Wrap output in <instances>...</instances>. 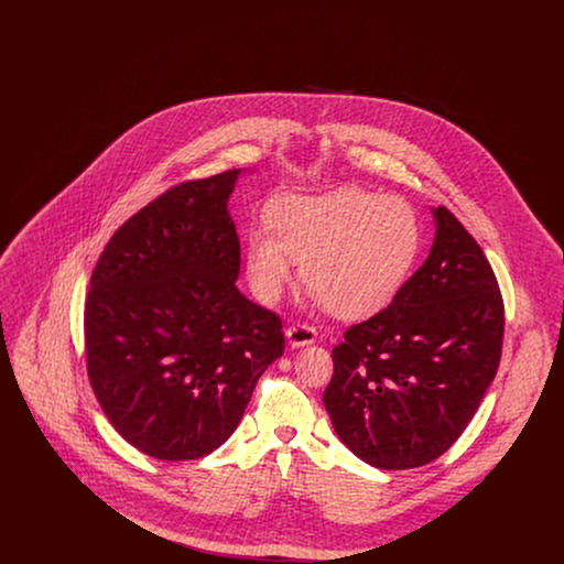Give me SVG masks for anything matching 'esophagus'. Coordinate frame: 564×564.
Returning <instances> with one entry per match:
<instances>
[{"instance_id":"1","label":"esophagus","mask_w":564,"mask_h":564,"mask_svg":"<svg viewBox=\"0 0 564 564\" xmlns=\"http://www.w3.org/2000/svg\"><path fill=\"white\" fill-rule=\"evenodd\" d=\"M285 336H288L290 347L297 349V347L313 345L317 340V329L313 325H308V323H294L292 327H288Z\"/></svg>"}]
</instances>
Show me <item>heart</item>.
<instances>
[{"mask_svg":"<svg viewBox=\"0 0 564 564\" xmlns=\"http://www.w3.org/2000/svg\"><path fill=\"white\" fill-rule=\"evenodd\" d=\"M267 230L247 237V276L264 302L276 300L302 264V281L340 319L384 308L421 249V221L402 198L359 188L283 196Z\"/></svg>","mask_w":564,"mask_h":564,"instance_id":"heart-1","label":"heart"}]
</instances>
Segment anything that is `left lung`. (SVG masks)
Here are the masks:
<instances>
[{"label": "left lung", "instance_id": "obj_1", "mask_svg": "<svg viewBox=\"0 0 564 564\" xmlns=\"http://www.w3.org/2000/svg\"><path fill=\"white\" fill-rule=\"evenodd\" d=\"M431 212L435 239L425 264L332 350L325 410L350 453L378 469H412L444 455L501 361L497 276L455 215Z\"/></svg>", "mask_w": 564, "mask_h": 564}]
</instances>
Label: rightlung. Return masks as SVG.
<instances>
[{
    "instance_id": "1",
    "label": "right lung",
    "mask_w": 564,
    "mask_h": 564,
    "mask_svg": "<svg viewBox=\"0 0 564 564\" xmlns=\"http://www.w3.org/2000/svg\"><path fill=\"white\" fill-rule=\"evenodd\" d=\"M241 169L166 189L109 239L84 306L86 370L109 423L161 460L214 453L285 349L237 288L228 198Z\"/></svg>"
}]
</instances>
